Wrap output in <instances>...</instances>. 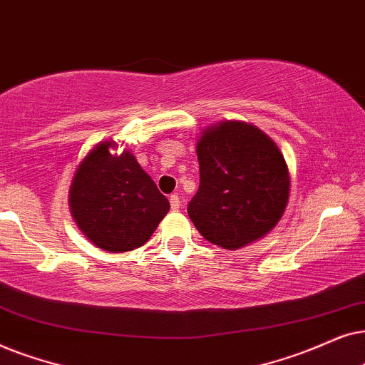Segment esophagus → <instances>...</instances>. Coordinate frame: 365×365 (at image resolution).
<instances>
[{
	"instance_id": "obj_1",
	"label": "esophagus",
	"mask_w": 365,
	"mask_h": 365,
	"mask_svg": "<svg viewBox=\"0 0 365 365\" xmlns=\"http://www.w3.org/2000/svg\"><path fill=\"white\" fill-rule=\"evenodd\" d=\"M170 207H172L173 212L180 210V207H182V203H180L178 195H172V197H170Z\"/></svg>"
}]
</instances>
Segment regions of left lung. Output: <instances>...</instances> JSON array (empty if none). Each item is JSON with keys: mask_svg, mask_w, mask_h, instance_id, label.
<instances>
[{"mask_svg": "<svg viewBox=\"0 0 365 365\" xmlns=\"http://www.w3.org/2000/svg\"><path fill=\"white\" fill-rule=\"evenodd\" d=\"M200 188L188 217L203 239L239 250L264 239L284 215L290 173L280 148L255 125L225 120L197 140Z\"/></svg>", "mask_w": 365, "mask_h": 365, "instance_id": "8db88e82", "label": "left lung"}]
</instances>
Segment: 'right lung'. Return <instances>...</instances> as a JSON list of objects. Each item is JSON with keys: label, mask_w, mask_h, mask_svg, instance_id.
Segmentation results:
<instances>
[{"label": "right lung", "mask_w": 365, "mask_h": 365, "mask_svg": "<svg viewBox=\"0 0 365 365\" xmlns=\"http://www.w3.org/2000/svg\"><path fill=\"white\" fill-rule=\"evenodd\" d=\"M113 140L96 143L73 175L68 205L81 233L95 247L121 254L147 244L170 210L162 195L130 150Z\"/></svg>", "instance_id": "obj_1"}]
</instances>
